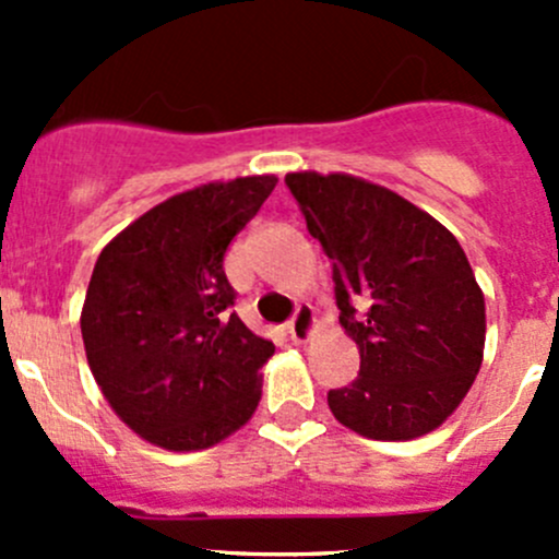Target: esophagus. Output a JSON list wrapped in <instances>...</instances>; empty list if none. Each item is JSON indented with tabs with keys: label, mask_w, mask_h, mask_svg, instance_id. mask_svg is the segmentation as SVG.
I'll return each mask as SVG.
<instances>
[{
	"label": "esophagus",
	"mask_w": 559,
	"mask_h": 559,
	"mask_svg": "<svg viewBox=\"0 0 559 559\" xmlns=\"http://www.w3.org/2000/svg\"><path fill=\"white\" fill-rule=\"evenodd\" d=\"M311 326H313V311L308 306H300L295 311V316L289 319V324H286V332H289V337L295 343H306V337L311 335Z\"/></svg>",
	"instance_id": "34e87169"
}]
</instances>
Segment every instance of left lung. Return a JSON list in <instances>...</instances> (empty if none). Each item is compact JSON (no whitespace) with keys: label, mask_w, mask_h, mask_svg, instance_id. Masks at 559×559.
<instances>
[{"label":"left lung","mask_w":559,"mask_h":559,"mask_svg":"<svg viewBox=\"0 0 559 559\" xmlns=\"http://www.w3.org/2000/svg\"><path fill=\"white\" fill-rule=\"evenodd\" d=\"M308 233L324 248L359 376L326 403L348 430L411 441L452 416L481 368L484 295L443 224L352 175L289 173Z\"/></svg>","instance_id":"8db88e82"}]
</instances>
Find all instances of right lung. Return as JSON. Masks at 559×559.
I'll list each match as a JSON object with an SVG mask.
<instances>
[{
	"label": "right lung",
	"instance_id": "obj_1",
	"mask_svg": "<svg viewBox=\"0 0 559 559\" xmlns=\"http://www.w3.org/2000/svg\"><path fill=\"white\" fill-rule=\"evenodd\" d=\"M278 178L175 194L103 248L81 313L88 368L138 436L197 452L243 427L275 346L233 311L224 253Z\"/></svg>",
	"mask_w": 559,
	"mask_h": 559
}]
</instances>
